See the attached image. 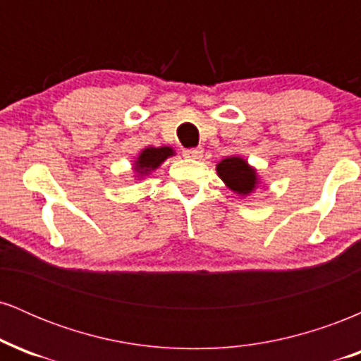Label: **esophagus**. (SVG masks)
<instances>
[{"label":"esophagus","mask_w":361,"mask_h":361,"mask_svg":"<svg viewBox=\"0 0 361 361\" xmlns=\"http://www.w3.org/2000/svg\"><path fill=\"white\" fill-rule=\"evenodd\" d=\"M185 157H190V159H200L204 156V151L200 147H195V149H186L183 152Z\"/></svg>","instance_id":"34e87169"}]
</instances>
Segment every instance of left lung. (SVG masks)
Wrapping results in <instances>:
<instances>
[{"label":"left lung","mask_w":361,"mask_h":361,"mask_svg":"<svg viewBox=\"0 0 361 361\" xmlns=\"http://www.w3.org/2000/svg\"><path fill=\"white\" fill-rule=\"evenodd\" d=\"M217 175L234 193L247 197L259 186V176L256 169L250 166L241 156H229L217 164Z\"/></svg>","instance_id":"obj_1"}]
</instances>
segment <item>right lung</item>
Segmentation results:
<instances>
[{
  "instance_id": "add662e5",
  "label": "right lung",
  "mask_w": 361,
  "mask_h": 361,
  "mask_svg": "<svg viewBox=\"0 0 361 361\" xmlns=\"http://www.w3.org/2000/svg\"><path fill=\"white\" fill-rule=\"evenodd\" d=\"M169 156H175V151L169 146H161V147H146L139 152L137 159L134 161V173L135 178L147 176L149 173L154 171L168 159Z\"/></svg>"
}]
</instances>
